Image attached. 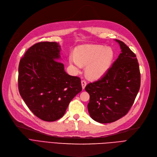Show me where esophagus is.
Returning <instances> with one entry per match:
<instances>
[{
	"mask_svg": "<svg viewBox=\"0 0 157 157\" xmlns=\"http://www.w3.org/2000/svg\"><path fill=\"white\" fill-rule=\"evenodd\" d=\"M86 85H87V82H86L85 80H82V89H85Z\"/></svg>",
	"mask_w": 157,
	"mask_h": 157,
	"instance_id": "1",
	"label": "esophagus"
}]
</instances>
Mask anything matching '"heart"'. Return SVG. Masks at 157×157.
I'll return each instance as SVG.
<instances>
[{
    "instance_id": "heart-1",
    "label": "heart",
    "mask_w": 157,
    "mask_h": 157,
    "mask_svg": "<svg viewBox=\"0 0 157 157\" xmlns=\"http://www.w3.org/2000/svg\"><path fill=\"white\" fill-rule=\"evenodd\" d=\"M113 59L112 49L101 45H84L76 48L74 55L69 56V63L76 70L87 66L85 70L87 77L99 79L108 72Z\"/></svg>"
}]
</instances>
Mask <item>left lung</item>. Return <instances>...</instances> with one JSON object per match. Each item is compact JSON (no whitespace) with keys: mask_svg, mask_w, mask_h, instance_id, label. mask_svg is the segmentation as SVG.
<instances>
[{"mask_svg":"<svg viewBox=\"0 0 157 157\" xmlns=\"http://www.w3.org/2000/svg\"><path fill=\"white\" fill-rule=\"evenodd\" d=\"M117 60L100 80L85 89L90 95V117L100 123H110L128 113L140 87V72L136 55L122 41Z\"/></svg>","mask_w":157,"mask_h":157,"instance_id":"obj_1","label":"left lung"}]
</instances>
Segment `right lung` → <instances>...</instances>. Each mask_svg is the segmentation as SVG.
I'll return each instance as SVG.
<instances>
[{
  "mask_svg": "<svg viewBox=\"0 0 157 157\" xmlns=\"http://www.w3.org/2000/svg\"><path fill=\"white\" fill-rule=\"evenodd\" d=\"M60 45L44 42L30 48L19 64L20 95L40 119L55 121L64 115L68 104L82 91L81 79L65 72Z\"/></svg>",
  "mask_w": 157,
  "mask_h": 157,
  "instance_id": "1",
  "label": "right lung"
}]
</instances>
